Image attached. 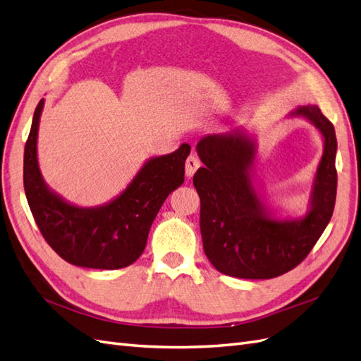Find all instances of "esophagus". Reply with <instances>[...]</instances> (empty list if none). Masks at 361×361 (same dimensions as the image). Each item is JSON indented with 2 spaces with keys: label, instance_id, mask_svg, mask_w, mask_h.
<instances>
[{
  "label": "esophagus",
  "instance_id": "obj_1",
  "mask_svg": "<svg viewBox=\"0 0 361 361\" xmlns=\"http://www.w3.org/2000/svg\"><path fill=\"white\" fill-rule=\"evenodd\" d=\"M200 167V161L197 157H194V154H190L187 162H185V173H187V178H192L194 173L197 171V169Z\"/></svg>",
  "mask_w": 361,
  "mask_h": 361
}]
</instances>
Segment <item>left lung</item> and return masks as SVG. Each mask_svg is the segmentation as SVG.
<instances>
[{
	"label": "left lung",
	"mask_w": 361,
	"mask_h": 361,
	"mask_svg": "<svg viewBox=\"0 0 361 361\" xmlns=\"http://www.w3.org/2000/svg\"><path fill=\"white\" fill-rule=\"evenodd\" d=\"M288 118H304L324 140V153L300 217H279L257 188L258 144L245 126L207 135L196 150L204 167L192 178L200 197L203 250L220 274L270 279L295 269L322 235L337 192L334 126L316 104L299 106Z\"/></svg>",
	"instance_id": "left-lung-1"
}]
</instances>
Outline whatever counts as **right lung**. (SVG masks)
Returning <instances> with one entry per match:
<instances>
[{"mask_svg": "<svg viewBox=\"0 0 361 361\" xmlns=\"http://www.w3.org/2000/svg\"><path fill=\"white\" fill-rule=\"evenodd\" d=\"M44 103L42 99L36 106L24 149V190L39 231L70 264L108 270L130 266L144 252L162 203L183 183L191 147L182 144L176 152L145 161L111 202L77 207L48 187L39 169L37 130Z\"/></svg>", "mask_w": 361, "mask_h": 361, "instance_id": "obj_1", "label": "right lung"}]
</instances>
